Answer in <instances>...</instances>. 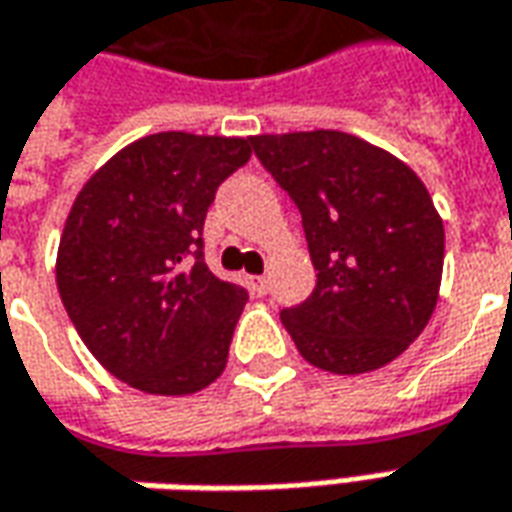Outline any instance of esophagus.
<instances>
[{"label":"esophagus","mask_w":512,"mask_h":512,"mask_svg":"<svg viewBox=\"0 0 512 512\" xmlns=\"http://www.w3.org/2000/svg\"><path fill=\"white\" fill-rule=\"evenodd\" d=\"M253 290H256V296H267V290H270V279H267V276L253 279Z\"/></svg>","instance_id":"obj_1"}]
</instances>
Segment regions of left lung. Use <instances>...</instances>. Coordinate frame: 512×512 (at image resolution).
I'll return each instance as SVG.
<instances>
[{"label":"left lung","instance_id":"1","mask_svg":"<svg viewBox=\"0 0 512 512\" xmlns=\"http://www.w3.org/2000/svg\"><path fill=\"white\" fill-rule=\"evenodd\" d=\"M253 154L296 202L318 270L310 298L281 310L298 352L335 375L392 363L440 296L445 231L423 180L332 129L259 135Z\"/></svg>","mask_w":512,"mask_h":512}]
</instances>
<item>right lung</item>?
Wrapping results in <instances>:
<instances>
[{"label":"right lung","instance_id":"1","mask_svg":"<svg viewBox=\"0 0 512 512\" xmlns=\"http://www.w3.org/2000/svg\"><path fill=\"white\" fill-rule=\"evenodd\" d=\"M253 137L160 132L89 177L61 233L56 281L81 341L149 394H194L228 363L248 290L205 264L216 188L250 160Z\"/></svg>","mask_w":512,"mask_h":512}]
</instances>
